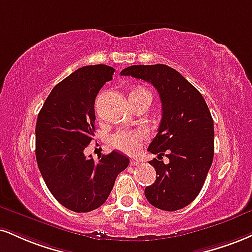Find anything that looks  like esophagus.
Returning <instances> with one entry per match:
<instances>
[{"mask_svg": "<svg viewBox=\"0 0 252 252\" xmlns=\"http://www.w3.org/2000/svg\"><path fill=\"white\" fill-rule=\"evenodd\" d=\"M130 164H131V165H139V164H141V160H138V159H134V158H132L131 160H130Z\"/></svg>", "mask_w": 252, "mask_h": 252, "instance_id": "34e87169", "label": "esophagus"}]
</instances>
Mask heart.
I'll return each mask as SVG.
<instances>
[{"mask_svg":"<svg viewBox=\"0 0 252 252\" xmlns=\"http://www.w3.org/2000/svg\"><path fill=\"white\" fill-rule=\"evenodd\" d=\"M141 93L149 94L147 89L138 87L132 89L130 95ZM142 141H143V135L137 130H120V131H116L113 135H110V137L108 139L111 148L122 151L124 154H130V155L135 154L139 149Z\"/></svg>","mask_w":252,"mask_h":252,"instance_id":"heart-1","label":"heart"}]
</instances>
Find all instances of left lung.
Here are the masks:
<instances>
[{
	"instance_id": "1",
	"label": "left lung",
	"mask_w": 252,
	"mask_h": 252,
	"mask_svg": "<svg viewBox=\"0 0 252 252\" xmlns=\"http://www.w3.org/2000/svg\"><path fill=\"white\" fill-rule=\"evenodd\" d=\"M149 82L159 94L162 120L148 151L156 181L144 195L154 207L175 211L187 207L201 191L214 159V121L201 93L165 64L131 65L121 71ZM163 156L168 158L164 163Z\"/></svg>"
}]
</instances>
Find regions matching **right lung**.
<instances>
[{"label": "right lung", "mask_w": 252, "mask_h": 252, "mask_svg": "<svg viewBox=\"0 0 252 252\" xmlns=\"http://www.w3.org/2000/svg\"><path fill=\"white\" fill-rule=\"evenodd\" d=\"M115 69L105 64L77 69L54 87L36 122V160L53 196L75 213H89L107 201L129 158L117 151L98 160L84 149L95 136V98Z\"/></svg>", "instance_id": "right-lung-1"}]
</instances>
